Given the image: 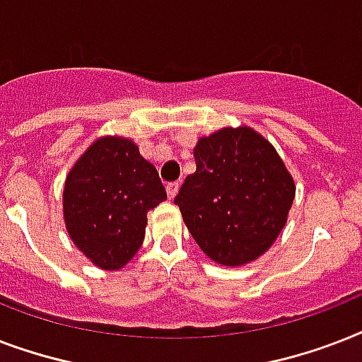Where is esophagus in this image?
I'll use <instances>...</instances> for the list:
<instances>
[{
    "instance_id": "obj_1",
    "label": "esophagus",
    "mask_w": 362,
    "mask_h": 362,
    "mask_svg": "<svg viewBox=\"0 0 362 362\" xmlns=\"http://www.w3.org/2000/svg\"><path fill=\"white\" fill-rule=\"evenodd\" d=\"M180 189V184L178 182H173V184H167V197L169 199H175L176 193Z\"/></svg>"
}]
</instances>
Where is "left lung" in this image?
Listing matches in <instances>:
<instances>
[{
  "label": "left lung",
  "instance_id": "left-lung-1",
  "mask_svg": "<svg viewBox=\"0 0 362 362\" xmlns=\"http://www.w3.org/2000/svg\"><path fill=\"white\" fill-rule=\"evenodd\" d=\"M193 156L197 170L175 197L192 237L223 267L257 259L284 229L295 199L284 161L250 127L204 136Z\"/></svg>",
  "mask_w": 362,
  "mask_h": 362
}]
</instances>
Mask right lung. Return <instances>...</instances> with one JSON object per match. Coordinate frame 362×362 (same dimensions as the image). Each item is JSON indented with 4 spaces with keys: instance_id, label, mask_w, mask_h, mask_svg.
Listing matches in <instances>:
<instances>
[{
    "instance_id": "obj_1",
    "label": "right lung",
    "mask_w": 362,
    "mask_h": 362,
    "mask_svg": "<svg viewBox=\"0 0 362 362\" xmlns=\"http://www.w3.org/2000/svg\"><path fill=\"white\" fill-rule=\"evenodd\" d=\"M167 199L152 163L135 142L103 136L71 169L64 218L71 240L99 269L118 270L144 240L148 210Z\"/></svg>"
}]
</instances>
